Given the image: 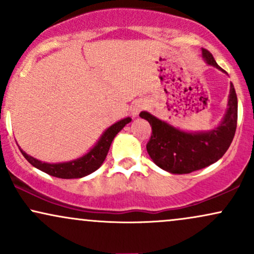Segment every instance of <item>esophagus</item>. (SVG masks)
<instances>
[{
  "instance_id": "34e87169",
  "label": "esophagus",
  "mask_w": 254,
  "mask_h": 254,
  "mask_svg": "<svg viewBox=\"0 0 254 254\" xmlns=\"http://www.w3.org/2000/svg\"><path fill=\"white\" fill-rule=\"evenodd\" d=\"M143 110V104L142 103H136L131 109V113H132V117H137L138 113Z\"/></svg>"
}]
</instances>
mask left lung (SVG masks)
Returning a JSON list of instances; mask_svg holds the SVG:
<instances>
[{"instance_id":"obj_1","label":"left lung","mask_w":254,"mask_h":254,"mask_svg":"<svg viewBox=\"0 0 254 254\" xmlns=\"http://www.w3.org/2000/svg\"><path fill=\"white\" fill-rule=\"evenodd\" d=\"M202 55L208 64L221 69L206 49H203ZM229 93V107L222 123L208 132H184L150 113H139V117L149 122L151 127V136L147 143L151 160L160 168L174 174L191 173L220 160L234 138L238 123V98L233 83Z\"/></svg>"}]
</instances>
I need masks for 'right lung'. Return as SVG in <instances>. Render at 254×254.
I'll use <instances>...</instances> for the list:
<instances>
[{
	"instance_id": "add662e5",
	"label": "right lung",
	"mask_w": 254,
	"mask_h": 254,
	"mask_svg": "<svg viewBox=\"0 0 254 254\" xmlns=\"http://www.w3.org/2000/svg\"><path fill=\"white\" fill-rule=\"evenodd\" d=\"M130 122L131 118L127 117L113 124L112 127H110L109 129L105 131L104 135L99 139L95 147L90 149L89 153H87L86 155L80 157V159L74 160V161L63 162V164H46V162H42L39 160L34 159V157L27 155L22 149L20 150H21V154L25 156V159L32 166H34L38 170L45 172V173L50 174L52 177L62 178V179L82 178L97 171L103 165L105 159H106L107 153H109L113 138Z\"/></svg>"
}]
</instances>
